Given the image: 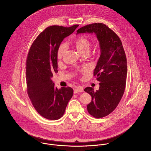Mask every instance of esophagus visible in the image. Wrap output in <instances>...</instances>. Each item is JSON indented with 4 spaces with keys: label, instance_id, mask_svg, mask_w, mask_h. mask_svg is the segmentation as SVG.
<instances>
[{
    "label": "esophagus",
    "instance_id": "1",
    "mask_svg": "<svg viewBox=\"0 0 151 151\" xmlns=\"http://www.w3.org/2000/svg\"><path fill=\"white\" fill-rule=\"evenodd\" d=\"M83 91V87H76L74 88V94H76L78 93L82 92Z\"/></svg>",
    "mask_w": 151,
    "mask_h": 151
}]
</instances>
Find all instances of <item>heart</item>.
I'll use <instances>...</instances> for the list:
<instances>
[{
  "label": "heart",
  "instance_id": "b5f03b06",
  "mask_svg": "<svg viewBox=\"0 0 151 151\" xmlns=\"http://www.w3.org/2000/svg\"><path fill=\"white\" fill-rule=\"evenodd\" d=\"M73 45L76 50L82 54H87L90 47L91 42L88 37L85 36H79L77 37L73 41ZM66 51V47L64 45H60L57 51L56 57L58 61H61L63 58Z\"/></svg>",
  "mask_w": 151,
  "mask_h": 151
}]
</instances>
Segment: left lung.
I'll list each match as a JSON object with an SVG mask.
<instances>
[{
  "mask_svg": "<svg viewBox=\"0 0 151 151\" xmlns=\"http://www.w3.org/2000/svg\"><path fill=\"white\" fill-rule=\"evenodd\" d=\"M77 33H94L100 43V56L94 71L100 82L99 90L87 87L91 101L87 105L88 113L96 118H101L112 113L124 94L127 75L125 53L118 36L106 24L93 23L82 27Z\"/></svg>",
  "mask_w": 151,
  "mask_h": 151,
  "instance_id": "obj_1",
  "label": "left lung"
}]
</instances>
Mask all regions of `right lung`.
Listing matches in <instances>:
<instances>
[{"label":"right lung","instance_id":"right-lung-1","mask_svg":"<svg viewBox=\"0 0 151 151\" xmlns=\"http://www.w3.org/2000/svg\"><path fill=\"white\" fill-rule=\"evenodd\" d=\"M78 26L47 27L34 40L28 52L26 67L27 94L37 113L50 120L63 116L73 96L71 87L58 90L51 78L58 72V48L64 38L71 35Z\"/></svg>","mask_w":151,"mask_h":151}]
</instances>
